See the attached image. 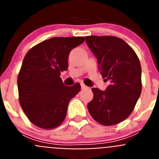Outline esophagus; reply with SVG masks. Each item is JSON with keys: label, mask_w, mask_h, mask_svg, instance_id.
Masks as SVG:
<instances>
[{"label": "esophagus", "mask_w": 159, "mask_h": 159, "mask_svg": "<svg viewBox=\"0 0 159 159\" xmlns=\"http://www.w3.org/2000/svg\"><path fill=\"white\" fill-rule=\"evenodd\" d=\"M81 88H82V89H85V88H88V87H87L86 85H84V84H81Z\"/></svg>", "instance_id": "esophagus-1"}]
</instances>
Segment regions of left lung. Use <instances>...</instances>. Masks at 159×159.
<instances>
[{"instance_id":"obj_1","label":"left lung","mask_w":159,"mask_h":159,"mask_svg":"<svg viewBox=\"0 0 159 159\" xmlns=\"http://www.w3.org/2000/svg\"><path fill=\"white\" fill-rule=\"evenodd\" d=\"M86 43L96 57L102 78L111 82L105 91L92 88L94 98L88 104L89 113L105 126L121 123L134 110L141 95L139 60L133 48L119 37L86 36Z\"/></svg>"}]
</instances>
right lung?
Wrapping results in <instances>:
<instances>
[{
	"label": "right lung",
	"mask_w": 159,
	"mask_h": 159,
	"mask_svg": "<svg viewBox=\"0 0 159 159\" xmlns=\"http://www.w3.org/2000/svg\"><path fill=\"white\" fill-rule=\"evenodd\" d=\"M84 40L81 36L50 38L25 55L17 78L20 104L37 127L52 129L60 126L70 100L80 91L79 83L65 86L60 75L67 70L70 52Z\"/></svg>",
	"instance_id": "obj_1"
}]
</instances>
